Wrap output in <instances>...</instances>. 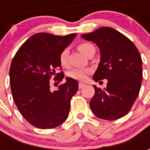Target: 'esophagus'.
Masks as SVG:
<instances>
[{
    "label": "esophagus",
    "instance_id": "obj_1",
    "mask_svg": "<svg viewBox=\"0 0 150 150\" xmlns=\"http://www.w3.org/2000/svg\"><path fill=\"white\" fill-rule=\"evenodd\" d=\"M84 86H85V83H79V89L83 88Z\"/></svg>",
    "mask_w": 150,
    "mask_h": 150
}]
</instances>
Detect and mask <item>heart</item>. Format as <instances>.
I'll list each match as a JSON object with an SVG mask.
<instances>
[{
    "label": "heart",
    "mask_w": 150,
    "mask_h": 150,
    "mask_svg": "<svg viewBox=\"0 0 150 150\" xmlns=\"http://www.w3.org/2000/svg\"><path fill=\"white\" fill-rule=\"evenodd\" d=\"M78 49L79 51L82 52L84 55H88L89 53L95 50V46L89 42H82L78 45ZM67 54H68V50L67 49H64L62 52L60 53L59 55V61L62 66L67 65ZM90 72L89 69H81L75 68L71 70L68 73V75L72 79H78V80H84L87 75Z\"/></svg>",
    "instance_id": "1"
}]
</instances>
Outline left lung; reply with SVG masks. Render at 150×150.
<instances>
[{"label": "left lung", "mask_w": 150, "mask_h": 150, "mask_svg": "<svg viewBox=\"0 0 150 150\" xmlns=\"http://www.w3.org/2000/svg\"><path fill=\"white\" fill-rule=\"evenodd\" d=\"M85 40L100 48V62L93 79H107V88L94 85L95 95L90 107L96 116L104 120H117L128 114L138 96L142 80V60L132 41L110 27H102L82 34Z\"/></svg>", "instance_id": "obj_1"}]
</instances>
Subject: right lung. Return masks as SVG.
<instances>
[{"mask_svg":"<svg viewBox=\"0 0 150 150\" xmlns=\"http://www.w3.org/2000/svg\"><path fill=\"white\" fill-rule=\"evenodd\" d=\"M76 34L57 36L38 33L31 36L18 49L12 60L9 80L13 98L18 109L36 128L54 129L65 121L71 100L77 92L78 82L67 78L57 91H50L52 75L62 81L60 53L71 44Z\"/></svg>","mask_w":150,"mask_h":150,"instance_id":"right-lung-1","label":"right lung"}]
</instances>
